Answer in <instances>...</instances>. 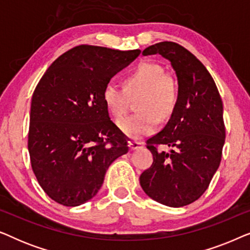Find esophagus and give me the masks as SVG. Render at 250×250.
<instances>
[{
	"mask_svg": "<svg viewBox=\"0 0 250 250\" xmlns=\"http://www.w3.org/2000/svg\"><path fill=\"white\" fill-rule=\"evenodd\" d=\"M128 146H129V149H131V150H133V151H134V150L142 149L143 146H145V143H143V142L131 141V142H128Z\"/></svg>",
	"mask_w": 250,
	"mask_h": 250,
	"instance_id": "obj_1",
	"label": "esophagus"
}]
</instances>
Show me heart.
<instances>
[{
	"label": "heart",
	"mask_w": 250,
	"mask_h": 250,
	"mask_svg": "<svg viewBox=\"0 0 250 250\" xmlns=\"http://www.w3.org/2000/svg\"><path fill=\"white\" fill-rule=\"evenodd\" d=\"M139 114L119 119V129L131 139H140L152 134L158 125V118L165 121L175 110L179 101V87L174 78L164 73L157 63L139 64L124 81V88L109 82L102 92L108 111L121 117L126 111L128 97L140 94Z\"/></svg>",
	"instance_id": "b5f03b06"
}]
</instances>
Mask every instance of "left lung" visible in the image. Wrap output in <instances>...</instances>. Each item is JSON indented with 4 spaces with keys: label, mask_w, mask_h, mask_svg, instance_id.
<instances>
[{
    "label": "left lung",
    "mask_w": 250,
    "mask_h": 250,
    "mask_svg": "<svg viewBox=\"0 0 250 250\" xmlns=\"http://www.w3.org/2000/svg\"><path fill=\"white\" fill-rule=\"evenodd\" d=\"M160 54L170 62L179 85V101L162 131L146 141L153 163L140 176L151 199L169 207L200 198L220 166L225 141L223 104L206 67L183 46L160 42L142 56ZM158 145L169 146L168 153Z\"/></svg>",
    "instance_id": "left-lung-1"
}]
</instances>
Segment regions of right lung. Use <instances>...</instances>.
Wrapping results in <instances>:
<instances>
[{"label": "right lung", "instance_id": "obj_1", "mask_svg": "<svg viewBox=\"0 0 250 250\" xmlns=\"http://www.w3.org/2000/svg\"><path fill=\"white\" fill-rule=\"evenodd\" d=\"M140 50L80 45L60 56L37 84L30 104L28 151L40 186L58 204L92 199L115 159L128 151L102 92Z\"/></svg>", "mask_w": 250, "mask_h": 250}]
</instances>
